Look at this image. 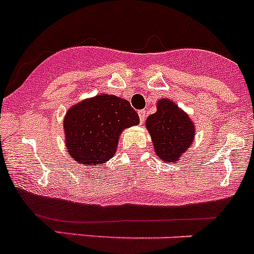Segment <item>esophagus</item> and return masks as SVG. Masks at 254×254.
<instances>
[{
    "label": "esophagus",
    "mask_w": 254,
    "mask_h": 254,
    "mask_svg": "<svg viewBox=\"0 0 254 254\" xmlns=\"http://www.w3.org/2000/svg\"><path fill=\"white\" fill-rule=\"evenodd\" d=\"M138 116H139V122L143 123V122H145V120H146V116H147V112H146V111H139L138 112Z\"/></svg>",
    "instance_id": "34e87169"
}]
</instances>
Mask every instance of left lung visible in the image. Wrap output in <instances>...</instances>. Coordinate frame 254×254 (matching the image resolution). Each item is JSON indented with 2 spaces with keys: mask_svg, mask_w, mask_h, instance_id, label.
<instances>
[{
  "mask_svg": "<svg viewBox=\"0 0 254 254\" xmlns=\"http://www.w3.org/2000/svg\"><path fill=\"white\" fill-rule=\"evenodd\" d=\"M156 155L165 162L181 160L194 141L195 126L189 116L170 99H160L157 111L146 120Z\"/></svg>",
  "mask_w": 254,
  "mask_h": 254,
  "instance_id": "obj_1",
  "label": "left lung"
}]
</instances>
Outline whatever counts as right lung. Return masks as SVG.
I'll return each mask as SVG.
<instances>
[{
  "label": "right lung",
  "instance_id": "add662e5",
  "mask_svg": "<svg viewBox=\"0 0 254 254\" xmlns=\"http://www.w3.org/2000/svg\"><path fill=\"white\" fill-rule=\"evenodd\" d=\"M139 123L128 101L99 94L71 107L64 118L65 146L84 166H101L115 156L120 134Z\"/></svg>",
  "mask_w": 254,
  "mask_h": 254
}]
</instances>
